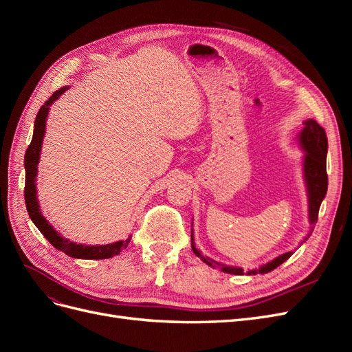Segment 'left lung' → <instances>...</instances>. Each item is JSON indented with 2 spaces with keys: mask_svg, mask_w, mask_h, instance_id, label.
<instances>
[{
  "mask_svg": "<svg viewBox=\"0 0 352 352\" xmlns=\"http://www.w3.org/2000/svg\"><path fill=\"white\" fill-rule=\"evenodd\" d=\"M298 141L302 150L307 153L304 155V179L307 185L308 192V219H310V225L314 226L318 217V210H320V204L327 192V173H326V155H327V136L323 127L318 124L316 120L308 119L304 122V129L298 135ZM313 230V229H311ZM311 235V233H310ZM308 235V236H310ZM308 236L305 239H308ZM305 239L302 242H305ZM190 245H192V251L195 252L197 257H199L206 264L211 265V267H217L230 274H243V269L233 267V265L220 264L208 257H204L199 250L195 248L194 243V235L190 233ZM292 255V251L285 252L274 260L260 265L258 269L248 270L247 274H264L279 267L282 263H285Z\"/></svg>",
  "mask_w": 352,
  "mask_h": 352,
  "instance_id": "1",
  "label": "left lung"
}]
</instances>
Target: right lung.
Returning <instances> with one entry per match:
<instances>
[{
    "instance_id": "right-lung-1",
    "label": "right lung",
    "mask_w": 352,
    "mask_h": 352,
    "mask_svg": "<svg viewBox=\"0 0 352 352\" xmlns=\"http://www.w3.org/2000/svg\"><path fill=\"white\" fill-rule=\"evenodd\" d=\"M69 88L63 87L58 91L51 95L48 101L42 105L39 109L36 119H35V126H34V136H32L30 145L28 146L26 154H25V202H26V208L29 212L30 220L35 223V226L39 229V232L44 235L48 242L52 245V247L57 248L58 251L67 254L69 257L73 258H82V260H104V258H111L114 255L120 254L126 247L127 243L131 242V236L126 241H117L113 243L107 245H82L72 242L70 239L61 236V233H58L54 228L50 225V221L42 216L41 208H39V202L36 197V175H38V163H39V155H41V148H42V141H44V135H45V124H47V117L51 104L58 97H61Z\"/></svg>"
}]
</instances>
